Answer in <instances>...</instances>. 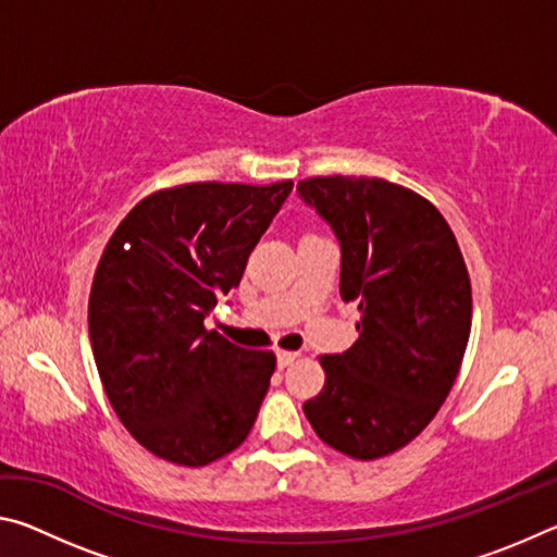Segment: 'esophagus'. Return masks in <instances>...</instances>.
I'll use <instances>...</instances> for the list:
<instances>
[{
	"mask_svg": "<svg viewBox=\"0 0 557 557\" xmlns=\"http://www.w3.org/2000/svg\"><path fill=\"white\" fill-rule=\"evenodd\" d=\"M297 351H277V366L280 369H287V366H292L297 361Z\"/></svg>",
	"mask_w": 557,
	"mask_h": 557,
	"instance_id": "esophagus-1",
	"label": "esophagus"
}]
</instances>
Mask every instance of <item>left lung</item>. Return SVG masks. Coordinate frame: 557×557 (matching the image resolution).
Returning a JSON list of instances; mask_svg holds the SVG:
<instances>
[{
    "label": "left lung",
    "mask_w": 557,
    "mask_h": 557,
    "mask_svg": "<svg viewBox=\"0 0 557 557\" xmlns=\"http://www.w3.org/2000/svg\"><path fill=\"white\" fill-rule=\"evenodd\" d=\"M299 199L342 245L344 301H358L356 344L322 356L326 383L305 403L319 440L354 459L408 445L457 381L471 329V285L455 233L410 188L369 176H314Z\"/></svg>",
    "instance_id": "8db88e82"
}]
</instances>
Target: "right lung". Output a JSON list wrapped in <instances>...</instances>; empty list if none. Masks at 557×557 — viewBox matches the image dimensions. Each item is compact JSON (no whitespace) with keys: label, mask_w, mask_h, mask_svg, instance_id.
I'll return each instance as SVG.
<instances>
[{"label":"right lung","mask_w":557,"mask_h":557,"mask_svg":"<svg viewBox=\"0 0 557 557\" xmlns=\"http://www.w3.org/2000/svg\"><path fill=\"white\" fill-rule=\"evenodd\" d=\"M292 186L164 188L102 250L88 301L92 356L120 422L152 455L203 467L256 425L275 354L235 346L203 319L238 287Z\"/></svg>","instance_id":"obj_1"}]
</instances>
